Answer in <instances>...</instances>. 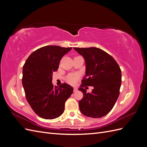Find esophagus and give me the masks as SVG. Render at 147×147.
I'll return each mask as SVG.
<instances>
[{
	"label": "esophagus",
	"mask_w": 147,
	"mask_h": 147,
	"mask_svg": "<svg viewBox=\"0 0 147 147\" xmlns=\"http://www.w3.org/2000/svg\"><path fill=\"white\" fill-rule=\"evenodd\" d=\"M77 88H74V92H77Z\"/></svg>",
	"instance_id": "34e87169"
}]
</instances>
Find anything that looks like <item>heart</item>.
<instances>
[{"mask_svg":"<svg viewBox=\"0 0 147 147\" xmlns=\"http://www.w3.org/2000/svg\"><path fill=\"white\" fill-rule=\"evenodd\" d=\"M78 79V75L77 74H71L68 75L65 78L66 82L70 84H74Z\"/></svg>","mask_w":147,"mask_h":147,"instance_id":"b5f03b06","label":"heart"}]
</instances>
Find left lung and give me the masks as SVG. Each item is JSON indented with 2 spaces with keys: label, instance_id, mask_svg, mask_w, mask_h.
<instances>
[{
  "label": "left lung",
  "instance_id": "left-lung-1",
  "mask_svg": "<svg viewBox=\"0 0 147 147\" xmlns=\"http://www.w3.org/2000/svg\"><path fill=\"white\" fill-rule=\"evenodd\" d=\"M74 48L84 57L86 63V75L78 88L83 94V99L79 101L80 110L88 117L105 116L113 109L119 94V66L112 56L100 48ZM86 86L94 87L91 93H87L83 88Z\"/></svg>",
  "mask_w": 147,
  "mask_h": 147
}]
</instances>
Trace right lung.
I'll list each match as a JSON object with an SVG mask.
<instances>
[{"instance_id": "add662e5", "label": "right lung", "mask_w": 147, "mask_h": 147, "mask_svg": "<svg viewBox=\"0 0 147 147\" xmlns=\"http://www.w3.org/2000/svg\"><path fill=\"white\" fill-rule=\"evenodd\" d=\"M72 47L48 45L37 49L26 61L22 83L26 99L34 112L43 119H55L63 113L65 102L74 88L67 83L53 86V73Z\"/></svg>"}]
</instances>
